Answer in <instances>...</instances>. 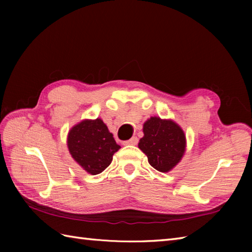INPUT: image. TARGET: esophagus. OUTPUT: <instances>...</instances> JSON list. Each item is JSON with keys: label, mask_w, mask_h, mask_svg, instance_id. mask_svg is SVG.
Wrapping results in <instances>:
<instances>
[{"label": "esophagus", "mask_w": 252, "mask_h": 252, "mask_svg": "<svg viewBox=\"0 0 252 252\" xmlns=\"http://www.w3.org/2000/svg\"><path fill=\"white\" fill-rule=\"evenodd\" d=\"M137 142H138V138L136 136H133L129 141L123 142V145H136Z\"/></svg>", "instance_id": "esophagus-1"}]
</instances>
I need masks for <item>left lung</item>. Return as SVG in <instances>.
Returning <instances> with one entry per match:
<instances>
[{
    "label": "left lung",
    "mask_w": 252,
    "mask_h": 252,
    "mask_svg": "<svg viewBox=\"0 0 252 252\" xmlns=\"http://www.w3.org/2000/svg\"><path fill=\"white\" fill-rule=\"evenodd\" d=\"M143 132L138 148L146 155L153 168L159 172H169L185 154L184 131L173 120L151 117L144 122Z\"/></svg>",
    "instance_id": "left-lung-1"
}]
</instances>
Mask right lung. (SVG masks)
Instances as JSON below:
<instances>
[{
    "label": "right lung",
    "mask_w": 252,
    "mask_h": 252,
    "mask_svg": "<svg viewBox=\"0 0 252 252\" xmlns=\"http://www.w3.org/2000/svg\"><path fill=\"white\" fill-rule=\"evenodd\" d=\"M67 146L74 161L92 175L103 172L121 148L100 118L74 125L68 132Z\"/></svg>",
    "instance_id": "add662e5"
}]
</instances>
